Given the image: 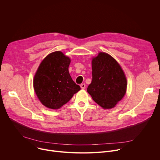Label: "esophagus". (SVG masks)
<instances>
[{"label":"esophagus","instance_id":"34e87169","mask_svg":"<svg viewBox=\"0 0 160 160\" xmlns=\"http://www.w3.org/2000/svg\"><path fill=\"white\" fill-rule=\"evenodd\" d=\"M85 87H86L85 83H82V84H80V87H81L82 89H85Z\"/></svg>","mask_w":160,"mask_h":160}]
</instances>
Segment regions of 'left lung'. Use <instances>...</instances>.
<instances>
[{"label": "left lung", "instance_id": "8db88e82", "mask_svg": "<svg viewBox=\"0 0 160 160\" xmlns=\"http://www.w3.org/2000/svg\"><path fill=\"white\" fill-rule=\"evenodd\" d=\"M92 80L87 92L104 109H111L126 93L125 75L117 61L105 52H99L92 61Z\"/></svg>", "mask_w": 160, "mask_h": 160}]
</instances>
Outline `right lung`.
<instances>
[{
  "label": "right lung",
  "instance_id": "obj_1",
  "mask_svg": "<svg viewBox=\"0 0 160 160\" xmlns=\"http://www.w3.org/2000/svg\"><path fill=\"white\" fill-rule=\"evenodd\" d=\"M70 61L62 52L56 51L45 57L38 68L34 90L42 104L48 108H60L80 90L68 71Z\"/></svg>",
  "mask_w": 160,
  "mask_h": 160
}]
</instances>
